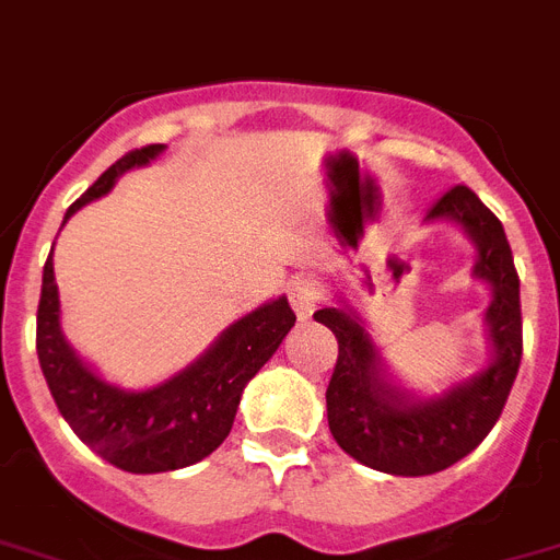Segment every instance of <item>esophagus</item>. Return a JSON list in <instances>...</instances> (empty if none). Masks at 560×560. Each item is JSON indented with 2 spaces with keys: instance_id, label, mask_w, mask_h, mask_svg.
Returning <instances> with one entry per match:
<instances>
[{
  "instance_id": "obj_1",
  "label": "esophagus",
  "mask_w": 560,
  "mask_h": 560,
  "mask_svg": "<svg viewBox=\"0 0 560 560\" xmlns=\"http://www.w3.org/2000/svg\"><path fill=\"white\" fill-rule=\"evenodd\" d=\"M289 300L300 320H308L314 314V308H317V303L323 300L320 280H317V277H298L289 289Z\"/></svg>"
}]
</instances>
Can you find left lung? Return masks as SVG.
I'll use <instances>...</instances> for the list:
<instances>
[{
  "instance_id": "left-lung-1",
  "label": "left lung",
  "mask_w": 560,
  "mask_h": 560,
  "mask_svg": "<svg viewBox=\"0 0 560 560\" xmlns=\"http://www.w3.org/2000/svg\"><path fill=\"white\" fill-rule=\"evenodd\" d=\"M450 220L472 240V277L492 291L483 323L492 358L469 381L420 397L392 377L366 323L349 303L314 312L337 337V363L326 389V412L337 446L358 464L386 475L441 472L478 446L501 418L524 354L521 280L503 225L478 194L455 186L429 208L423 223Z\"/></svg>"
}]
</instances>
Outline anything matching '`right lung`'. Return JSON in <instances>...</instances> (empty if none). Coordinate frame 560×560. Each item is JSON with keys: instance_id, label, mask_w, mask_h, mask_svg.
I'll return each instance as SVG.
<instances>
[{"instance_id": "1", "label": "right lung", "mask_w": 560, "mask_h": 560, "mask_svg": "<svg viewBox=\"0 0 560 560\" xmlns=\"http://www.w3.org/2000/svg\"><path fill=\"white\" fill-rule=\"evenodd\" d=\"M163 151L165 145H145L117 160L68 208L62 225L82 206L105 197L125 171L148 165ZM294 320L298 317L285 298L262 303L231 323L200 358L174 377L151 389H119L103 381L65 340L50 248L42 269L36 354L57 409L82 443L125 472H174L208 457L229 438L246 383L266 366Z\"/></svg>"}]
</instances>
